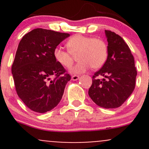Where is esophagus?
I'll use <instances>...</instances> for the list:
<instances>
[{
  "instance_id": "1",
  "label": "esophagus",
  "mask_w": 149,
  "mask_h": 149,
  "mask_svg": "<svg viewBox=\"0 0 149 149\" xmlns=\"http://www.w3.org/2000/svg\"><path fill=\"white\" fill-rule=\"evenodd\" d=\"M71 79L73 81H76L79 79V76H78V75H73L71 77Z\"/></svg>"
}]
</instances>
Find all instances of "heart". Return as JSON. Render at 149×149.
<instances>
[{
    "label": "heart",
    "instance_id": "1",
    "mask_svg": "<svg viewBox=\"0 0 149 149\" xmlns=\"http://www.w3.org/2000/svg\"><path fill=\"white\" fill-rule=\"evenodd\" d=\"M66 46L68 50L56 47L53 50V56L60 65L68 68L74 62V56L77 55L79 62L70 69L73 73H84L91 67L93 69L100 68L107 59V45L99 37L76 34L68 40Z\"/></svg>",
    "mask_w": 149,
    "mask_h": 149
}]
</instances>
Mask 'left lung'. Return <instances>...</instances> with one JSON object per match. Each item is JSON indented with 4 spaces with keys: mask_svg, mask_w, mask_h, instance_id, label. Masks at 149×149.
Returning <instances> with one entry per match:
<instances>
[{
    "mask_svg": "<svg viewBox=\"0 0 149 149\" xmlns=\"http://www.w3.org/2000/svg\"><path fill=\"white\" fill-rule=\"evenodd\" d=\"M105 34L108 42L107 59L92 76L88 95L98 106L112 109L120 107L132 94L137 70L134 58L124 40L110 30H105Z\"/></svg>",
    "mask_w": 149,
    "mask_h": 149,
    "instance_id": "8db88e82",
    "label": "left lung"
}]
</instances>
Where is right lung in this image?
<instances>
[{"instance_id": "obj_1", "label": "right lung", "mask_w": 149, "mask_h": 149, "mask_svg": "<svg viewBox=\"0 0 149 149\" xmlns=\"http://www.w3.org/2000/svg\"><path fill=\"white\" fill-rule=\"evenodd\" d=\"M69 36L37 28L25 34L19 42L12 74L18 96L34 112L45 113L55 107L71 79L53 56L54 49Z\"/></svg>"}]
</instances>
